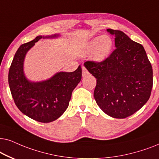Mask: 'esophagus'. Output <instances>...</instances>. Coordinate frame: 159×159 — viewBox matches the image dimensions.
Listing matches in <instances>:
<instances>
[{
  "label": "esophagus",
  "mask_w": 159,
  "mask_h": 159,
  "mask_svg": "<svg viewBox=\"0 0 159 159\" xmlns=\"http://www.w3.org/2000/svg\"><path fill=\"white\" fill-rule=\"evenodd\" d=\"M89 75V72L85 67H82V76L84 77V76Z\"/></svg>",
  "instance_id": "esophagus-1"
}]
</instances>
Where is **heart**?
Instances as JSON below:
<instances>
[{
    "instance_id": "obj_1",
    "label": "heart",
    "mask_w": 159,
    "mask_h": 159,
    "mask_svg": "<svg viewBox=\"0 0 159 159\" xmlns=\"http://www.w3.org/2000/svg\"><path fill=\"white\" fill-rule=\"evenodd\" d=\"M113 40L108 35H99L93 39L88 43V53H93V58L97 62L106 60L113 48Z\"/></svg>"
}]
</instances>
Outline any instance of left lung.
Segmentation results:
<instances>
[{
  "instance_id": "left-lung-1",
  "label": "left lung",
  "mask_w": 159,
  "mask_h": 159,
  "mask_svg": "<svg viewBox=\"0 0 159 159\" xmlns=\"http://www.w3.org/2000/svg\"><path fill=\"white\" fill-rule=\"evenodd\" d=\"M115 36L116 48L100 62L84 66L97 78L94 97L102 111L125 118L147 102L153 87V69L143 46L120 30L107 29Z\"/></svg>"
}]
</instances>
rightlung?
Listing matches in <instances>:
<instances>
[{
  "label": "right lung",
  "instance_id": "right-lung-1",
  "mask_svg": "<svg viewBox=\"0 0 159 159\" xmlns=\"http://www.w3.org/2000/svg\"><path fill=\"white\" fill-rule=\"evenodd\" d=\"M59 35L37 36L16 51L8 72V84L19 110L32 119L42 123L54 121L64 113L69 105L72 92L81 80V67L71 73L60 72L46 81L31 82L25 77L23 63L27 52L42 39Z\"/></svg>",
  "mask_w": 159,
  "mask_h": 159
}]
</instances>
